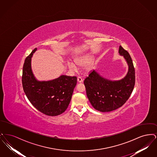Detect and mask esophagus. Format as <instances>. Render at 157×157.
<instances>
[{"instance_id": "obj_1", "label": "esophagus", "mask_w": 157, "mask_h": 157, "mask_svg": "<svg viewBox=\"0 0 157 157\" xmlns=\"http://www.w3.org/2000/svg\"><path fill=\"white\" fill-rule=\"evenodd\" d=\"M77 81H78V82L81 83V82H83V79L82 78V77H81V76H78V79H77Z\"/></svg>"}]
</instances>
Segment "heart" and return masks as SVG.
Masks as SVG:
<instances>
[{"instance_id": "heart-1", "label": "heart", "mask_w": 157, "mask_h": 157, "mask_svg": "<svg viewBox=\"0 0 157 157\" xmlns=\"http://www.w3.org/2000/svg\"><path fill=\"white\" fill-rule=\"evenodd\" d=\"M90 58L89 57H82V58L76 59V63L77 65H78L79 66H83V65H86L88 63H90ZM76 64L72 61H68V62H67L68 67L71 71H76L78 69V67H77ZM90 69H91L90 66H88L86 67V69L88 71H89Z\"/></svg>"}]
</instances>
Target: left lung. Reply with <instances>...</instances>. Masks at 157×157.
Instances as JSON below:
<instances>
[{
    "instance_id": "left-lung-1",
    "label": "left lung",
    "mask_w": 157,
    "mask_h": 157,
    "mask_svg": "<svg viewBox=\"0 0 157 157\" xmlns=\"http://www.w3.org/2000/svg\"><path fill=\"white\" fill-rule=\"evenodd\" d=\"M119 53L124 57L128 65V71L125 78L112 81L93 71L84 80L90 103L100 112H110L122 106L129 99L134 88L135 75L132 58L121 46Z\"/></svg>"
}]
</instances>
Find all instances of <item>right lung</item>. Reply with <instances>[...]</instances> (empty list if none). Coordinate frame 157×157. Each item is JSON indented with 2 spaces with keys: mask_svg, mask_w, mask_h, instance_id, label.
I'll return each instance as SVG.
<instances>
[{
  "mask_svg": "<svg viewBox=\"0 0 157 157\" xmlns=\"http://www.w3.org/2000/svg\"><path fill=\"white\" fill-rule=\"evenodd\" d=\"M36 49H34L25 60L22 78L23 89L30 103L39 111L48 116H57L67 109L77 78L61 75L51 81H37L31 69V58Z\"/></svg>",
  "mask_w": 157,
  "mask_h": 157,
  "instance_id": "right-lung-1",
  "label": "right lung"
}]
</instances>
